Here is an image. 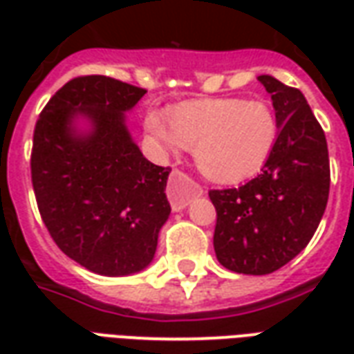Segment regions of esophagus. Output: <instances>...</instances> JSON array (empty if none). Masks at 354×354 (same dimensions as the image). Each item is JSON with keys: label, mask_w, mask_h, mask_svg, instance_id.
I'll return each instance as SVG.
<instances>
[{"label": "esophagus", "mask_w": 354, "mask_h": 354, "mask_svg": "<svg viewBox=\"0 0 354 354\" xmlns=\"http://www.w3.org/2000/svg\"><path fill=\"white\" fill-rule=\"evenodd\" d=\"M167 195H169L170 207L172 210H182V208L187 207V203L193 199V197H199L203 195V187H201L195 180L180 172V170H174L170 174L169 185H167Z\"/></svg>", "instance_id": "34e87169"}]
</instances>
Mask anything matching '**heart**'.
Returning <instances> with one entry per match:
<instances>
[{"instance_id":"1","label":"heart","mask_w":354,"mask_h":354,"mask_svg":"<svg viewBox=\"0 0 354 354\" xmlns=\"http://www.w3.org/2000/svg\"><path fill=\"white\" fill-rule=\"evenodd\" d=\"M146 131L169 151L193 147L203 174L216 182L252 176L273 153L279 121L271 104L246 98H210L180 104L169 111H149Z\"/></svg>"}]
</instances>
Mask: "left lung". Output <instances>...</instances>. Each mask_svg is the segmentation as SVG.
Wrapping results in <instances>:
<instances>
[{"label":"left lung","mask_w":354,"mask_h":354,"mask_svg":"<svg viewBox=\"0 0 354 354\" xmlns=\"http://www.w3.org/2000/svg\"><path fill=\"white\" fill-rule=\"evenodd\" d=\"M279 121L273 153L258 176L233 189H212L214 252L225 269L273 273L304 250L319 227L330 193L324 131L301 91L258 77Z\"/></svg>","instance_id":"obj_1"}]
</instances>
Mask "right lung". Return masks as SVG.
Masks as SVG:
<instances>
[{
    "label": "right lung",
    "mask_w": 354,
    "mask_h": 354,
    "mask_svg": "<svg viewBox=\"0 0 354 354\" xmlns=\"http://www.w3.org/2000/svg\"><path fill=\"white\" fill-rule=\"evenodd\" d=\"M146 91L106 75L68 81L35 123L32 184L45 227L88 271L146 269L169 220L170 169L142 155L124 123ZM89 123L80 131L77 119Z\"/></svg>",
    "instance_id": "1"
}]
</instances>
